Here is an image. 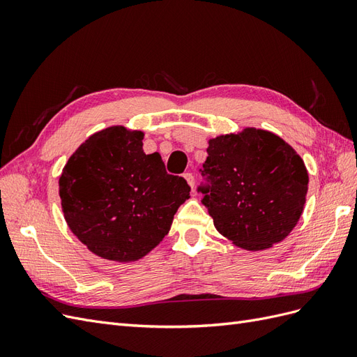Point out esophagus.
Segmentation results:
<instances>
[{"label":"esophagus","mask_w":357,"mask_h":357,"mask_svg":"<svg viewBox=\"0 0 357 357\" xmlns=\"http://www.w3.org/2000/svg\"><path fill=\"white\" fill-rule=\"evenodd\" d=\"M183 177H185V180L188 181V185H189L190 188H193V185H195V178H193L192 172H185V174H183Z\"/></svg>","instance_id":"34e87169"}]
</instances>
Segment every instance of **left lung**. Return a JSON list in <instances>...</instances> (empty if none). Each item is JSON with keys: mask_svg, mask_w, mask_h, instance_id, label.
<instances>
[{"mask_svg": "<svg viewBox=\"0 0 357 357\" xmlns=\"http://www.w3.org/2000/svg\"><path fill=\"white\" fill-rule=\"evenodd\" d=\"M199 186L215 229L244 250H265L295 228L308 190L304 160L278 135L245 128L211 138Z\"/></svg>", "mask_w": 357, "mask_h": 357, "instance_id": "left-lung-1", "label": "left lung"}]
</instances>
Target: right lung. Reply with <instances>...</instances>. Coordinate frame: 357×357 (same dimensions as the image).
<instances>
[{
  "label": "right lung",
  "instance_id": "add662e5",
  "mask_svg": "<svg viewBox=\"0 0 357 357\" xmlns=\"http://www.w3.org/2000/svg\"><path fill=\"white\" fill-rule=\"evenodd\" d=\"M142 131L110 126L75 150L59 177L70 229L92 253L116 262L146 256L168 234L190 195L160 155L143 152Z\"/></svg>",
  "mask_w": 357,
  "mask_h": 357
}]
</instances>
